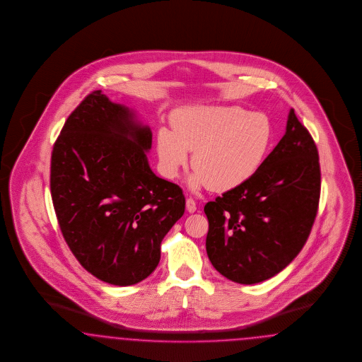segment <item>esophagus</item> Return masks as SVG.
<instances>
[{"instance_id": "esophagus-1", "label": "esophagus", "mask_w": 362, "mask_h": 362, "mask_svg": "<svg viewBox=\"0 0 362 362\" xmlns=\"http://www.w3.org/2000/svg\"><path fill=\"white\" fill-rule=\"evenodd\" d=\"M186 207H187L188 213H195L197 211V203L192 198H187L186 201Z\"/></svg>"}]
</instances>
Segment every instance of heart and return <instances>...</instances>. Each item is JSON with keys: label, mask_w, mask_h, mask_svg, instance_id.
I'll return each mask as SVG.
<instances>
[{"label": "heart", "mask_w": 362, "mask_h": 362, "mask_svg": "<svg viewBox=\"0 0 362 362\" xmlns=\"http://www.w3.org/2000/svg\"><path fill=\"white\" fill-rule=\"evenodd\" d=\"M274 140V122L264 113L240 106H194L175 116L173 132L159 130L156 151L165 177H176L187 165V152H194L189 187L230 191L257 173Z\"/></svg>", "instance_id": "obj_1"}]
</instances>
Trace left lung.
<instances>
[{
    "label": "left lung",
    "mask_w": 362,
    "mask_h": 362,
    "mask_svg": "<svg viewBox=\"0 0 362 362\" xmlns=\"http://www.w3.org/2000/svg\"><path fill=\"white\" fill-rule=\"evenodd\" d=\"M317 145L291 109L286 133L244 185L206 203V250L218 272L256 284L281 272L302 250L318 211Z\"/></svg>",
    "instance_id": "left-lung-1"
}]
</instances>
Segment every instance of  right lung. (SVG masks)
I'll return each instance as SVG.
<instances>
[{"label":"right lung","mask_w":362,"mask_h":362,"mask_svg":"<svg viewBox=\"0 0 362 362\" xmlns=\"http://www.w3.org/2000/svg\"><path fill=\"white\" fill-rule=\"evenodd\" d=\"M152 132L101 90L67 118L51 158V197L62 234L81 265L105 283L151 275L160 245L185 214L182 188L153 174Z\"/></svg>","instance_id":"add662e5"}]
</instances>
